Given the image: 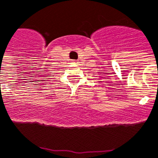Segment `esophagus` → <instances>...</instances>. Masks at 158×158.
<instances>
[{
  "instance_id": "34e87169",
  "label": "esophagus",
  "mask_w": 158,
  "mask_h": 158,
  "mask_svg": "<svg viewBox=\"0 0 158 158\" xmlns=\"http://www.w3.org/2000/svg\"><path fill=\"white\" fill-rule=\"evenodd\" d=\"M73 63H78V62H77V60H73Z\"/></svg>"
}]
</instances>
